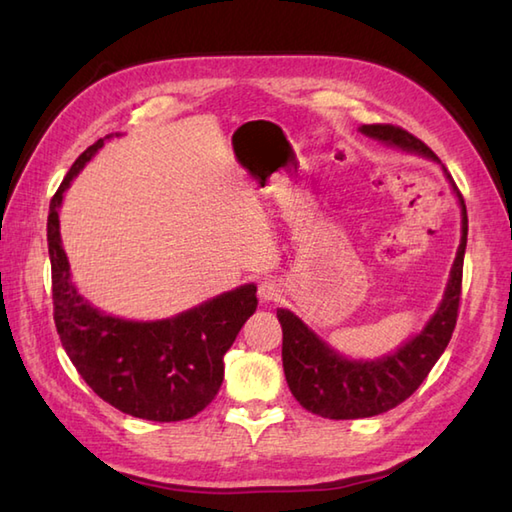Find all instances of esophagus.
Returning a JSON list of instances; mask_svg holds the SVG:
<instances>
[{"label":"esophagus","mask_w":512,"mask_h":512,"mask_svg":"<svg viewBox=\"0 0 512 512\" xmlns=\"http://www.w3.org/2000/svg\"><path fill=\"white\" fill-rule=\"evenodd\" d=\"M257 295L262 301H277L281 297V288L275 284V281H262V284H259Z\"/></svg>","instance_id":"34e87169"}]
</instances>
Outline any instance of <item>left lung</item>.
Masks as SVG:
<instances>
[{
    "instance_id": "8db88e82",
    "label": "left lung",
    "mask_w": 512,
    "mask_h": 512,
    "mask_svg": "<svg viewBox=\"0 0 512 512\" xmlns=\"http://www.w3.org/2000/svg\"><path fill=\"white\" fill-rule=\"evenodd\" d=\"M358 129L365 136L380 140V143L440 162V158L407 129L380 123L363 125ZM444 173H447L462 206V239L447 290H444V299L420 334L398 347V352L378 358V361H350V358L336 354L332 347L325 345L290 310H277L281 332H284V345H281L284 374L292 396L299 400L301 407L330 420L378 416V413H385L405 402L429 376L431 367L436 365L442 352L447 350L455 321H458L469 217H466L464 198L460 189L455 187L451 173L447 169Z\"/></svg>"
}]
</instances>
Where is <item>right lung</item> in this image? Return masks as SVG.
I'll use <instances>...</instances> for the list:
<instances>
[{
	"label": "right lung",
	"mask_w": 512,
	"mask_h": 512,
	"mask_svg": "<svg viewBox=\"0 0 512 512\" xmlns=\"http://www.w3.org/2000/svg\"><path fill=\"white\" fill-rule=\"evenodd\" d=\"M105 138L76 158L50 200L48 253L54 325L76 372L96 396L134 418L187 420L209 405L220 389L224 354L257 310V288L239 286L178 317L149 323L110 317L90 306L70 279L59 233V206L63 191L103 147Z\"/></svg>",
	"instance_id": "right-lung-1"
}]
</instances>
